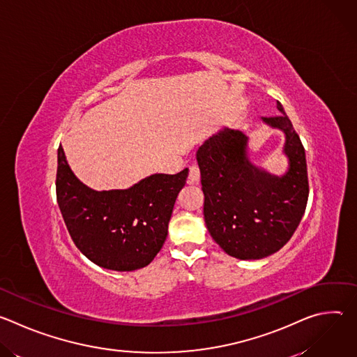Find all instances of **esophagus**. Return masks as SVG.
<instances>
[{"instance_id":"34e87169","label":"esophagus","mask_w":357,"mask_h":357,"mask_svg":"<svg viewBox=\"0 0 357 357\" xmlns=\"http://www.w3.org/2000/svg\"><path fill=\"white\" fill-rule=\"evenodd\" d=\"M199 179H200V171H199V168H197L196 165H192V167L189 168L188 181H189V183L196 185V183H199Z\"/></svg>"}]
</instances>
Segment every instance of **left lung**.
Segmentation results:
<instances>
[{"instance_id":"obj_1","label":"left lung","mask_w":357,"mask_h":357,"mask_svg":"<svg viewBox=\"0 0 357 357\" xmlns=\"http://www.w3.org/2000/svg\"><path fill=\"white\" fill-rule=\"evenodd\" d=\"M277 109L281 114L261 120L284 132L288 168L282 175L251 162L248 137L241 130L223 127L196 152L206 227L229 256L240 260H260L277 252L292 237L307 208L305 149L280 101Z\"/></svg>"}]
</instances>
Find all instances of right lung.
<instances>
[{
    "label": "right lung",
    "instance_id": "add662e5",
    "mask_svg": "<svg viewBox=\"0 0 357 357\" xmlns=\"http://www.w3.org/2000/svg\"><path fill=\"white\" fill-rule=\"evenodd\" d=\"M188 171L149 175L127 189L94 190L73 174L59 145L56 197L76 247L107 270L134 271L148 266L167 240Z\"/></svg>",
    "mask_w": 357,
    "mask_h": 357
}]
</instances>
